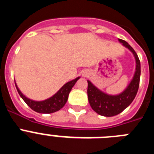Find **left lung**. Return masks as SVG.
<instances>
[{
    "label": "left lung",
    "mask_w": 154,
    "mask_h": 154,
    "mask_svg": "<svg viewBox=\"0 0 154 154\" xmlns=\"http://www.w3.org/2000/svg\"><path fill=\"white\" fill-rule=\"evenodd\" d=\"M119 41L133 52L137 62L135 75L126 90L117 96H109L101 92L96 86H94L91 82L88 81L87 93L89 104L95 112L104 116H113L123 112L135 99L140 85V62L138 55L127 42L122 39H119Z\"/></svg>",
    "instance_id": "8db88e82"
}]
</instances>
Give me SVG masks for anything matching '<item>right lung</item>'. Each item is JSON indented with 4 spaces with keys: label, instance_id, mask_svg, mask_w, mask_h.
<instances>
[{
    "label": "right lung",
    "instance_id": "obj_1",
    "mask_svg": "<svg viewBox=\"0 0 154 154\" xmlns=\"http://www.w3.org/2000/svg\"><path fill=\"white\" fill-rule=\"evenodd\" d=\"M79 79V77L65 84L61 88L60 90L58 91L55 95H54L52 97L42 102L32 101L31 99L26 98L20 92L16 84L15 85L20 96L22 98L23 100L26 103V104L31 109H33L34 111L39 112V113H52V112H57L59 109H61L65 106L68 100V97H69L71 89L74 86Z\"/></svg>",
    "mask_w": 154,
    "mask_h": 154
}]
</instances>
